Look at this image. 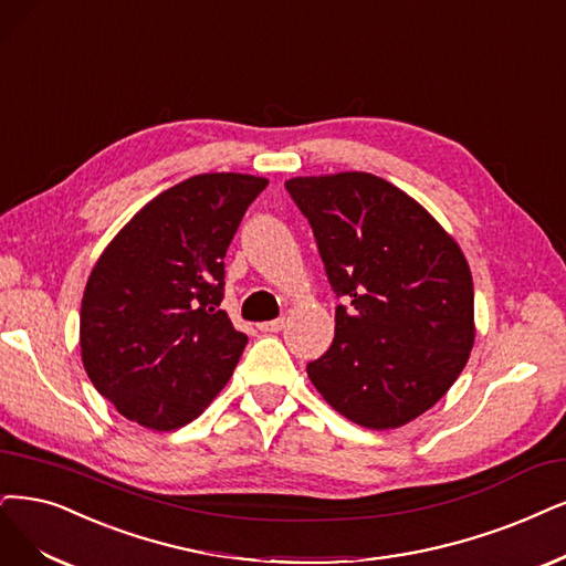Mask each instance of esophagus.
I'll return each mask as SVG.
<instances>
[{
    "mask_svg": "<svg viewBox=\"0 0 566 566\" xmlns=\"http://www.w3.org/2000/svg\"><path fill=\"white\" fill-rule=\"evenodd\" d=\"M259 328L265 331V333H277V331L284 328V317L272 319V322H263V324H259Z\"/></svg>",
    "mask_w": 566,
    "mask_h": 566,
    "instance_id": "34e87169",
    "label": "esophagus"
}]
</instances>
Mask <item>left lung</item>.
Returning a JSON list of instances; mask_svg holds the SVG:
<instances>
[{
	"mask_svg": "<svg viewBox=\"0 0 566 566\" xmlns=\"http://www.w3.org/2000/svg\"><path fill=\"white\" fill-rule=\"evenodd\" d=\"M315 233L336 307V338L307 364L331 408L366 429H396L438 403L475 340L464 251L401 188L368 175L289 179Z\"/></svg>",
	"mask_w": 566,
	"mask_h": 566,
	"instance_id": "obj_1",
	"label": "left lung"
}]
</instances>
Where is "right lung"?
Wrapping results in <instances>:
<instances>
[{"label": "right lung", "instance_id": "obj_1", "mask_svg": "<svg viewBox=\"0 0 566 566\" xmlns=\"http://www.w3.org/2000/svg\"><path fill=\"white\" fill-rule=\"evenodd\" d=\"M265 186L196 175L146 202L99 254L81 301V359L123 417L179 429L230 380L247 336L219 310L223 256Z\"/></svg>", "mask_w": 566, "mask_h": 566}]
</instances>
